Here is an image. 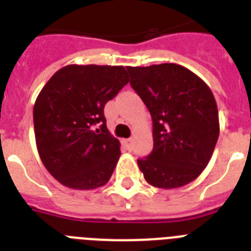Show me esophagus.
I'll use <instances>...</instances> for the list:
<instances>
[{
  "label": "esophagus",
  "mask_w": 251,
  "mask_h": 251,
  "mask_svg": "<svg viewBox=\"0 0 251 251\" xmlns=\"http://www.w3.org/2000/svg\"><path fill=\"white\" fill-rule=\"evenodd\" d=\"M125 145L129 147V149H131V145H133V139L131 138H127V139H125Z\"/></svg>",
  "instance_id": "34e87169"
}]
</instances>
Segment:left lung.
Masks as SVG:
<instances>
[{
    "instance_id": "left-lung-1",
    "label": "left lung",
    "mask_w": 251,
    "mask_h": 251,
    "mask_svg": "<svg viewBox=\"0 0 251 251\" xmlns=\"http://www.w3.org/2000/svg\"><path fill=\"white\" fill-rule=\"evenodd\" d=\"M130 84L152 117L153 150L138 165L150 185L176 189L198 177L218 142L214 94L198 75L177 64L127 68Z\"/></svg>"
}]
</instances>
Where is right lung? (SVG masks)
I'll return each instance as SVG.
<instances>
[{"label": "right lung", "instance_id": "right-lung-1", "mask_svg": "<svg viewBox=\"0 0 251 251\" xmlns=\"http://www.w3.org/2000/svg\"><path fill=\"white\" fill-rule=\"evenodd\" d=\"M127 83L124 66L68 65L40 91L33 105L37 152L64 186L92 190L109 181L121 151L104 106Z\"/></svg>", "mask_w": 251, "mask_h": 251}]
</instances>
